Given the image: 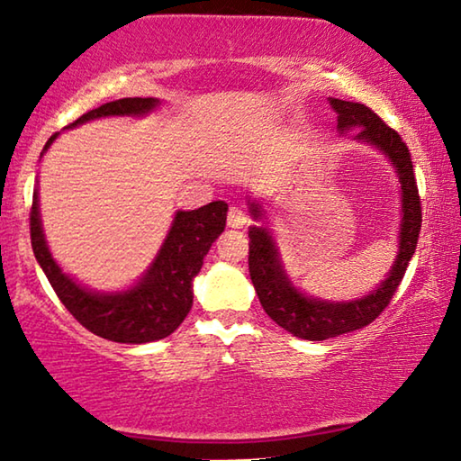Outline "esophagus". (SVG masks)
Returning <instances> with one entry per match:
<instances>
[{"instance_id":"34e87169","label":"esophagus","mask_w":461,"mask_h":461,"mask_svg":"<svg viewBox=\"0 0 461 461\" xmlns=\"http://www.w3.org/2000/svg\"><path fill=\"white\" fill-rule=\"evenodd\" d=\"M249 222V218H247V214L240 208L232 206L229 210V216H226V224L230 226V229H243V226Z\"/></svg>"}]
</instances>
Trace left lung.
I'll return each mask as SVG.
<instances>
[{"mask_svg":"<svg viewBox=\"0 0 461 461\" xmlns=\"http://www.w3.org/2000/svg\"><path fill=\"white\" fill-rule=\"evenodd\" d=\"M338 113V131L354 130L352 140L377 148L385 154L400 181L402 218L398 230V255L384 280L369 294L352 301H323L304 294L290 280L282 264V255L272 230L266 224L249 226V274L261 307L290 334L311 342L336 338L360 330L379 317L398 290L406 267L416 251L420 235V197L416 187L412 160L398 131L387 127L375 113L360 103L328 98ZM247 206L255 222L266 221V210L255 197H247Z\"/></svg>","mask_w":461,"mask_h":461,"instance_id":"obj_1","label":"left lung"}]
</instances>
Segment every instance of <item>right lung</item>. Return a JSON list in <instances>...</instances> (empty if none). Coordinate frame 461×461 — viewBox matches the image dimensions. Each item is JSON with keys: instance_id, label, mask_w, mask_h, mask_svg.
I'll list each match as a JSON object with an SVG mask.
<instances>
[{"instance_id": "1", "label": "right lung", "mask_w": 461, "mask_h": 461, "mask_svg": "<svg viewBox=\"0 0 461 461\" xmlns=\"http://www.w3.org/2000/svg\"><path fill=\"white\" fill-rule=\"evenodd\" d=\"M160 107L158 98H119L84 113L68 130L101 117H146ZM59 133L49 138L41 158ZM226 202H212L197 210H176L157 258L136 285L115 293L82 286L61 270L49 251L39 210V187L32 194L31 240L39 266L59 301L84 328L111 342L146 344L171 336L194 304V278L200 274L210 247L226 226Z\"/></svg>"}]
</instances>
